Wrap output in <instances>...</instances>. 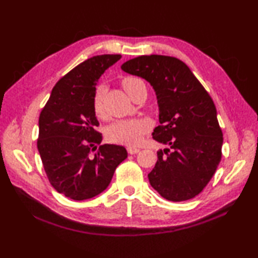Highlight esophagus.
I'll list each match as a JSON object with an SVG mask.
<instances>
[{
  "label": "esophagus",
  "instance_id": "obj_1",
  "mask_svg": "<svg viewBox=\"0 0 258 258\" xmlns=\"http://www.w3.org/2000/svg\"><path fill=\"white\" fill-rule=\"evenodd\" d=\"M127 153L131 154V155H135L137 153H139L140 149L139 148H135V147H127Z\"/></svg>",
  "mask_w": 258,
  "mask_h": 258
}]
</instances>
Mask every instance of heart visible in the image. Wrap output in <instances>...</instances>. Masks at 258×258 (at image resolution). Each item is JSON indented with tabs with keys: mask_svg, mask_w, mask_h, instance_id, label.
Here are the masks:
<instances>
[{
	"mask_svg": "<svg viewBox=\"0 0 258 258\" xmlns=\"http://www.w3.org/2000/svg\"><path fill=\"white\" fill-rule=\"evenodd\" d=\"M142 82L137 78H126L123 80L122 85L124 87L126 93L131 96L133 88L138 83ZM106 92V86L100 84L97 86L94 96V110L97 116L103 115V100ZM150 130V123L145 120H121L117 121L109 125L106 131V137L109 141L126 144L136 145L140 143Z\"/></svg>",
	"mask_w": 258,
	"mask_h": 258,
	"instance_id": "1",
	"label": "heart"
}]
</instances>
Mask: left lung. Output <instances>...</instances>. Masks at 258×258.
I'll return each instance as SVG.
<instances>
[{
  "label": "left lung",
  "mask_w": 258,
  "mask_h": 258,
  "mask_svg": "<svg viewBox=\"0 0 258 258\" xmlns=\"http://www.w3.org/2000/svg\"><path fill=\"white\" fill-rule=\"evenodd\" d=\"M121 70L147 80L157 97L160 125L152 135L169 149L157 152L158 160L148 175L151 185L167 200L194 198L221 159L222 132L212 98L187 65L173 57L140 55Z\"/></svg>",
  "instance_id": "left-lung-1"
}]
</instances>
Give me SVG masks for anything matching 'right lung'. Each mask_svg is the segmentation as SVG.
Returning a JSON list of instances; mask_svg holds the SVG:
<instances>
[{
    "label": "right lung",
    "instance_id": "add662e5",
    "mask_svg": "<svg viewBox=\"0 0 258 258\" xmlns=\"http://www.w3.org/2000/svg\"><path fill=\"white\" fill-rule=\"evenodd\" d=\"M121 54L95 55L67 73L52 88L39 118L38 151L50 184L74 200L102 193L116 167L127 158L125 148L97 145L102 135L94 110L96 85Z\"/></svg>",
    "mask_w": 258,
    "mask_h": 258
}]
</instances>
